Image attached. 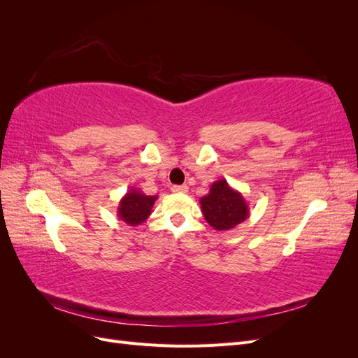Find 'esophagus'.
<instances>
[{
    "mask_svg": "<svg viewBox=\"0 0 358 358\" xmlns=\"http://www.w3.org/2000/svg\"><path fill=\"white\" fill-rule=\"evenodd\" d=\"M171 191H173V192L183 194V192L188 191V187H187V185H173V187H171Z\"/></svg>",
    "mask_w": 358,
    "mask_h": 358,
    "instance_id": "esophagus-1",
    "label": "esophagus"
}]
</instances>
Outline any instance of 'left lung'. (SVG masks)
<instances>
[{
	"mask_svg": "<svg viewBox=\"0 0 358 358\" xmlns=\"http://www.w3.org/2000/svg\"><path fill=\"white\" fill-rule=\"evenodd\" d=\"M200 206L204 220L216 231L231 230L249 216L242 192L231 188L225 179L212 183L209 192L200 199Z\"/></svg>",
	"mask_w": 358,
	"mask_h": 358,
	"instance_id": "left-lung-1",
	"label": "left lung"
}]
</instances>
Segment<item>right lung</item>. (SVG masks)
I'll list each match as a JSON object with an SVG mask.
<instances>
[{"label": "right lung", "mask_w": 358, "mask_h": 358, "mask_svg": "<svg viewBox=\"0 0 358 358\" xmlns=\"http://www.w3.org/2000/svg\"><path fill=\"white\" fill-rule=\"evenodd\" d=\"M157 196H146L138 188H129L128 192L119 201L117 206V218L128 224L129 227H137L143 224L155 204Z\"/></svg>", "instance_id": "obj_1"}]
</instances>
